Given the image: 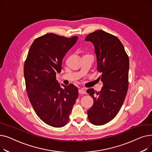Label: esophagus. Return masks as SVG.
<instances>
[{
	"instance_id": "34e87169",
	"label": "esophagus",
	"mask_w": 152,
	"mask_h": 152,
	"mask_svg": "<svg viewBox=\"0 0 152 152\" xmlns=\"http://www.w3.org/2000/svg\"><path fill=\"white\" fill-rule=\"evenodd\" d=\"M79 93L80 94H86V91L84 89H79Z\"/></svg>"
}]
</instances>
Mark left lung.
I'll return each mask as SVG.
<instances>
[{"instance_id": "8db88e82", "label": "left lung", "mask_w": 152, "mask_h": 152, "mask_svg": "<svg viewBox=\"0 0 152 152\" xmlns=\"http://www.w3.org/2000/svg\"><path fill=\"white\" fill-rule=\"evenodd\" d=\"M85 41L94 46L97 68L101 73L99 79L103 83L100 92L87 90L94 99L87 115L91 123L100 126L112 120L123 104L128 89L129 60L119 39L105 31H95Z\"/></svg>"}]
</instances>
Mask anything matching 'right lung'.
I'll return each mask as SVG.
<instances>
[{
    "label": "right lung",
    "mask_w": 152,
    "mask_h": 152,
    "mask_svg": "<svg viewBox=\"0 0 152 152\" xmlns=\"http://www.w3.org/2000/svg\"><path fill=\"white\" fill-rule=\"evenodd\" d=\"M77 39V36L67 38L53 33L36 39L24 66L31 105L41 120L54 127L66 124L78 97L75 86L60 85L56 79V73L61 70L63 58Z\"/></svg>",
    "instance_id": "right-lung-1"
}]
</instances>
